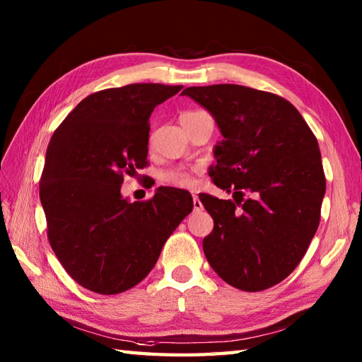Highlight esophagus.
<instances>
[{
    "instance_id": "1",
    "label": "esophagus",
    "mask_w": 362,
    "mask_h": 362,
    "mask_svg": "<svg viewBox=\"0 0 362 362\" xmlns=\"http://www.w3.org/2000/svg\"><path fill=\"white\" fill-rule=\"evenodd\" d=\"M193 209H194V211L204 210V205L201 201H199V197L196 194H193Z\"/></svg>"
}]
</instances>
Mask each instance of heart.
Wrapping results in <instances>:
<instances>
[{
  "mask_svg": "<svg viewBox=\"0 0 362 362\" xmlns=\"http://www.w3.org/2000/svg\"><path fill=\"white\" fill-rule=\"evenodd\" d=\"M191 113V112H185ZM161 182L169 183V185L174 187H191L194 183L193 175H191L188 171H183V169H169V171H165L160 174Z\"/></svg>",
  "mask_w": 362,
  "mask_h": 362,
  "instance_id": "obj_1",
  "label": "heart"
}]
</instances>
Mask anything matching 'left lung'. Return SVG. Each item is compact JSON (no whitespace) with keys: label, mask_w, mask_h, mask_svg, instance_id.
Listing matches in <instances>:
<instances>
[{"label":"left lung","mask_w":362,"mask_h":362,"mask_svg":"<svg viewBox=\"0 0 362 362\" xmlns=\"http://www.w3.org/2000/svg\"><path fill=\"white\" fill-rule=\"evenodd\" d=\"M224 136L211 179L233 201L199 194L214 227L204 238L213 271L247 292L294 271L320 222L325 174L316 136L286 99L235 83L188 87Z\"/></svg>","instance_id":"8db88e82"}]
</instances>
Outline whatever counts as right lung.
I'll list each match as a JSON object with an SVG mask.
<instances>
[{
    "instance_id": "right-lung-1",
    "label": "right lung",
    "mask_w": 362,
    "mask_h": 362,
    "mask_svg": "<svg viewBox=\"0 0 362 362\" xmlns=\"http://www.w3.org/2000/svg\"><path fill=\"white\" fill-rule=\"evenodd\" d=\"M182 88L130 83L96 91L52 134L40 179L48 240L68 275L96 294L140 283L193 210L183 189L160 187L143 202L121 196L124 175L148 165L151 113Z\"/></svg>"
}]
</instances>
